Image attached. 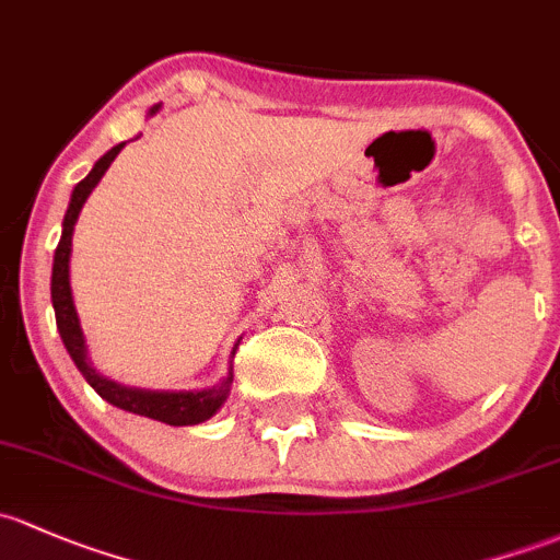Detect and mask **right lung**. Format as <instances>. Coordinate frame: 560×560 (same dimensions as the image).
<instances>
[{
    "instance_id": "obj_1",
    "label": "right lung",
    "mask_w": 560,
    "mask_h": 560,
    "mask_svg": "<svg viewBox=\"0 0 560 560\" xmlns=\"http://www.w3.org/2000/svg\"><path fill=\"white\" fill-rule=\"evenodd\" d=\"M158 109H161V104H155V107L150 109V115H155ZM122 147H126V141H122V144H115L107 155L98 158V161L93 163L91 174L74 185L72 198H69V209L67 214H63V225H61V241H58L56 255H52V276H50V298H52V311H56V325H58V332H61L63 346H67L69 357H72V362L78 364L82 378L96 388L98 397L107 399V402L115 405V408L128 410V413L144 416V419L172 423V427H192V423L211 419V416L225 405L228 394H231V384H233V368L228 370V375L220 381V384L209 388H198V392H158V388L117 384V381L107 378V375H102L96 368H93L91 357H88V343L80 327L78 308H74L72 284H69V257H72L74 222H78L82 206H85L88 196L93 192V187L102 182V176L107 174V168L112 166V161H115L117 152H120ZM235 349H238V343L233 346L231 357H235Z\"/></svg>"
}]
</instances>
